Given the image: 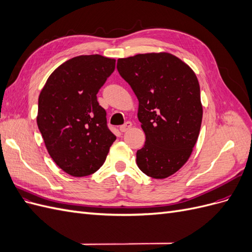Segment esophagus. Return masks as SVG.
<instances>
[{
  "label": "esophagus",
  "mask_w": 252,
  "mask_h": 252,
  "mask_svg": "<svg viewBox=\"0 0 252 252\" xmlns=\"http://www.w3.org/2000/svg\"><path fill=\"white\" fill-rule=\"evenodd\" d=\"M131 126H132L131 122H126V123H125L124 125L120 126V131H121V132H125V131L129 130V129L131 128Z\"/></svg>",
  "instance_id": "esophagus-1"
}]
</instances>
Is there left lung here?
<instances>
[{
    "label": "left lung",
    "instance_id": "obj_1",
    "mask_svg": "<svg viewBox=\"0 0 252 252\" xmlns=\"http://www.w3.org/2000/svg\"><path fill=\"white\" fill-rule=\"evenodd\" d=\"M117 68L138 97L146 135L136 164L148 177L168 178L188 161L199 138L203 106L196 75L169 52L119 59Z\"/></svg>",
    "mask_w": 252,
    "mask_h": 252
}]
</instances>
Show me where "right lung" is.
Wrapping results in <instances>:
<instances>
[{"label": "right lung", "instance_id": "add662e5", "mask_svg": "<svg viewBox=\"0 0 252 252\" xmlns=\"http://www.w3.org/2000/svg\"><path fill=\"white\" fill-rule=\"evenodd\" d=\"M114 68V59L75 57L60 65L41 90L37 127L51 158L72 177L100 169L117 139L96 100Z\"/></svg>", "mask_w": 252, "mask_h": 252}]
</instances>
